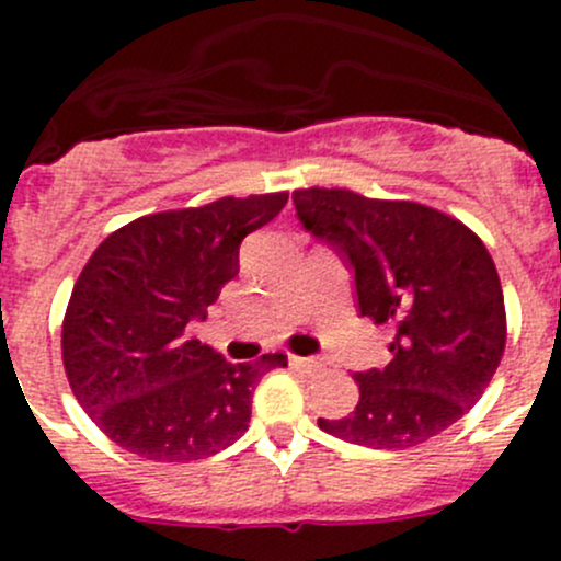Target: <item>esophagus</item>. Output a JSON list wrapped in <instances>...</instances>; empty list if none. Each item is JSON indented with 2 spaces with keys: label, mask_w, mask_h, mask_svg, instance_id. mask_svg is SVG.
Listing matches in <instances>:
<instances>
[{
  "label": "esophagus",
  "mask_w": 561,
  "mask_h": 561,
  "mask_svg": "<svg viewBox=\"0 0 561 561\" xmlns=\"http://www.w3.org/2000/svg\"><path fill=\"white\" fill-rule=\"evenodd\" d=\"M290 366H296V369H304V371H317V369H322V360L320 358H301V355H293Z\"/></svg>",
  "instance_id": "34e87169"
}]
</instances>
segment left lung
I'll return each mask as SVG.
<instances>
[{"label":"left lung","instance_id":"8db88e82","mask_svg":"<svg viewBox=\"0 0 561 561\" xmlns=\"http://www.w3.org/2000/svg\"><path fill=\"white\" fill-rule=\"evenodd\" d=\"M293 203L304 228L353 268L358 312L393 331V360L358 371V404L339 421L320 417L322 432L396 450L454 426L505 353V298L483 241L423 203L339 186L296 190Z\"/></svg>","mask_w":561,"mask_h":561}]
</instances>
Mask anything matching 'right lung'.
<instances>
[{
    "instance_id": "obj_1",
    "label": "right lung",
    "mask_w": 561,
    "mask_h": 561,
    "mask_svg": "<svg viewBox=\"0 0 561 561\" xmlns=\"http://www.w3.org/2000/svg\"><path fill=\"white\" fill-rule=\"evenodd\" d=\"M285 203L287 192H268L149 214L94 249L67 304L61 360L78 404L118 448L184 463L247 432L254 386L287 355L230 364L186 325L206 320L239 274L241 241Z\"/></svg>"
}]
</instances>
